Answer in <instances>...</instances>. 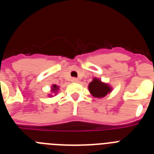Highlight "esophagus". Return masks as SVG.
<instances>
[{
    "mask_svg": "<svg viewBox=\"0 0 154 154\" xmlns=\"http://www.w3.org/2000/svg\"><path fill=\"white\" fill-rule=\"evenodd\" d=\"M72 82H78L79 79L76 78H72Z\"/></svg>",
    "mask_w": 154,
    "mask_h": 154,
    "instance_id": "obj_1",
    "label": "esophagus"
}]
</instances>
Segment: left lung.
Listing matches in <instances>:
<instances>
[{
	"mask_svg": "<svg viewBox=\"0 0 154 154\" xmlns=\"http://www.w3.org/2000/svg\"><path fill=\"white\" fill-rule=\"evenodd\" d=\"M89 89L92 96L97 98L104 97L111 91V88L108 85L103 83L98 79H94L89 83Z\"/></svg>",
	"mask_w": 154,
	"mask_h": 154,
	"instance_id": "8db88e82",
	"label": "left lung"
}]
</instances>
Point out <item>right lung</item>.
Wrapping results in <instances>:
<instances>
[{"label": "right lung", "mask_w": 154, "mask_h": 154, "mask_svg": "<svg viewBox=\"0 0 154 154\" xmlns=\"http://www.w3.org/2000/svg\"><path fill=\"white\" fill-rule=\"evenodd\" d=\"M58 89V87L56 85H52V91H53V92H55V91H56Z\"/></svg>", "instance_id": "1"}]
</instances>
